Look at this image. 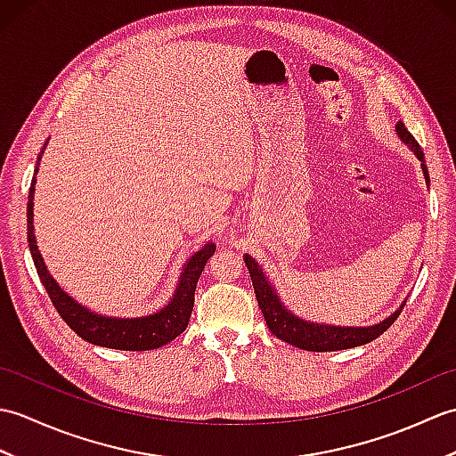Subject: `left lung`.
<instances>
[{"instance_id":"1","label":"left lung","mask_w":456,"mask_h":456,"mask_svg":"<svg viewBox=\"0 0 456 456\" xmlns=\"http://www.w3.org/2000/svg\"><path fill=\"white\" fill-rule=\"evenodd\" d=\"M398 134L402 141L408 144V147L418 154V159L423 162V151L419 142L413 139V134L403 127V123H398ZM425 178L428 176V168L423 164ZM245 265L248 268L250 280H253V288L258 299V307L265 315V322L270 331H273L278 338L294 345L297 348H304V351H314V353H327V351H343V348H353L361 346L374 341V338L380 337L386 329H388L395 319L400 317L403 305L398 312L392 314L388 319H384L382 323L372 325V327H335V325H317V323H307L304 319L292 315L288 309L280 304L276 292L270 288L266 276L263 270L258 268L253 258L245 255Z\"/></svg>"}]
</instances>
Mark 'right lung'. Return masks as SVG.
I'll return each mask as SVG.
<instances>
[{"mask_svg": "<svg viewBox=\"0 0 456 456\" xmlns=\"http://www.w3.org/2000/svg\"><path fill=\"white\" fill-rule=\"evenodd\" d=\"M33 191H35V178L31 180V188H28V203H27L28 248H31L37 274L41 278L48 297H51L56 312L61 314V317L76 335H80L84 341H88L92 345L119 348V351H151V348H159L162 345L170 343L172 338H176L180 333L186 331L191 309H193V294H196L198 280L209 256L216 253V245L208 243L200 250V253H196L190 258V263L186 265V268H183L178 289L176 294H174L172 302L167 307H162L159 314L147 315V317H134V319H115V317L95 315L88 312L86 307H82L80 304H76L70 296H66L51 278V274L46 273L43 256L38 253L37 243H35Z\"/></svg>", "mask_w": 456, "mask_h": 456, "instance_id": "right-lung-1", "label": "right lung"}]
</instances>
